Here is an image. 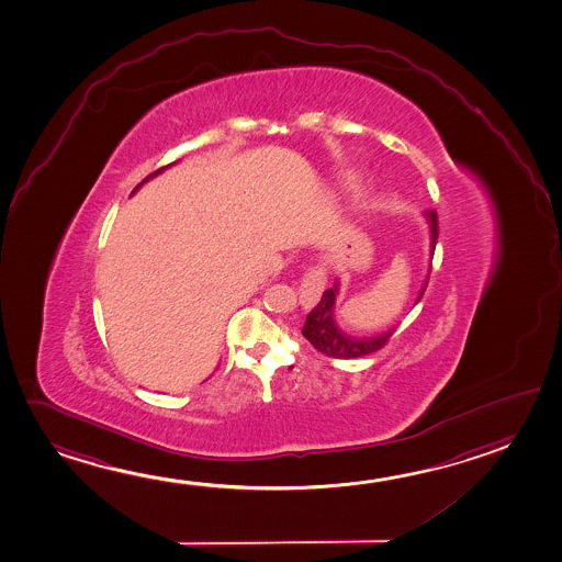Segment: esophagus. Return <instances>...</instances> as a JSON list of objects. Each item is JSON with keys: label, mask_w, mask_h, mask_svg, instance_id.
<instances>
[{"label": "esophagus", "mask_w": 562, "mask_h": 562, "mask_svg": "<svg viewBox=\"0 0 562 562\" xmlns=\"http://www.w3.org/2000/svg\"><path fill=\"white\" fill-rule=\"evenodd\" d=\"M325 282H327V280H325V272H323L322 268H312V270L305 274L302 284H300V290H297L300 304H302L305 312L313 310L315 304L319 302L323 290H325Z\"/></svg>", "instance_id": "1"}]
</instances>
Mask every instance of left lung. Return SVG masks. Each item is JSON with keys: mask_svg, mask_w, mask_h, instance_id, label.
<instances>
[{"mask_svg": "<svg viewBox=\"0 0 562 562\" xmlns=\"http://www.w3.org/2000/svg\"><path fill=\"white\" fill-rule=\"evenodd\" d=\"M424 217L427 225H429V257L432 258L435 243H437V237H439L437 213L431 210V212H425ZM429 274H431V265H429V272L425 277L424 285H422V290L417 294L415 304L424 295ZM339 288V280H335V284L329 290L323 292L319 304L315 305L310 315L305 317L302 335L312 342L315 349L323 352V355H327V357H333V359H359V357H367L370 352L382 349L386 345L387 339L392 337L394 327L387 329V331L380 333V335H372V337H352L349 333L340 329L339 323L335 319V304H337Z\"/></svg>", "mask_w": 562, "mask_h": 562, "instance_id": "1", "label": "left lung"}]
</instances>
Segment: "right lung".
<instances>
[{
    "label": "right lung",
    "instance_id": "right-lung-1",
    "mask_svg": "<svg viewBox=\"0 0 562 562\" xmlns=\"http://www.w3.org/2000/svg\"><path fill=\"white\" fill-rule=\"evenodd\" d=\"M175 165H176V162H172V165L165 166V168H158L157 172H153V175L147 176V178H145V180H143V182H140V184H138L137 188H135V190H133V193L137 192L138 188H140V186L145 184V182H148V180H150V178H155V176L160 175V172H165L166 168H170V166H175ZM133 193H131V195H133Z\"/></svg>",
    "mask_w": 562,
    "mask_h": 562
}]
</instances>
